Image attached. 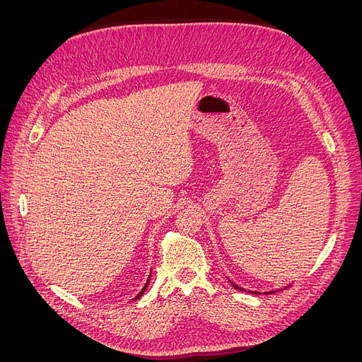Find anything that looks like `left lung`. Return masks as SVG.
<instances>
[{"mask_svg":"<svg viewBox=\"0 0 362 362\" xmlns=\"http://www.w3.org/2000/svg\"><path fill=\"white\" fill-rule=\"evenodd\" d=\"M229 282H231V284H233V287H234V288H237V290H242V291H247V290H245V288H242V287H238V286H237V284H234L233 281H229ZM284 288H287V287H284ZM284 288H282V290H284ZM250 293H255V294H261L259 291H250ZM269 293H273V291H264V294H269Z\"/></svg>","mask_w":362,"mask_h":362,"instance_id":"obj_1","label":"left lung"}]
</instances>
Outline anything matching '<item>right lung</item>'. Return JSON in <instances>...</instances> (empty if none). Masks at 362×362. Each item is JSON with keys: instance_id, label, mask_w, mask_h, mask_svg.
<instances>
[{"instance_id": "right-lung-1", "label": "right lung", "mask_w": 362, "mask_h": 362, "mask_svg": "<svg viewBox=\"0 0 362 362\" xmlns=\"http://www.w3.org/2000/svg\"><path fill=\"white\" fill-rule=\"evenodd\" d=\"M151 273H152V272H151ZM149 281H151V275H149V276H148V281H146V284H145V286H144V288H141V290H140V291H139V294H137V296H136V298H134V299H133V300H136V299H139V298H140V296H141V294H144V293H145V290H146V288H148V286H149Z\"/></svg>"}]
</instances>
